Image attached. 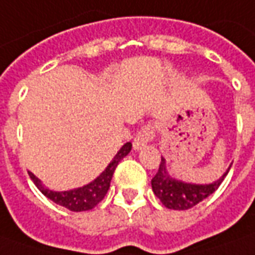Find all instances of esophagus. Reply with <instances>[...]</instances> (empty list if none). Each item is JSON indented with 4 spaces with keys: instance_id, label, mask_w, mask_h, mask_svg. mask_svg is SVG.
<instances>
[{
    "instance_id": "1",
    "label": "esophagus",
    "mask_w": 255,
    "mask_h": 255,
    "mask_svg": "<svg viewBox=\"0 0 255 255\" xmlns=\"http://www.w3.org/2000/svg\"><path fill=\"white\" fill-rule=\"evenodd\" d=\"M153 138H154V127L150 126V124H147L145 127H142L138 135L135 136V139H133V149L135 150L143 149Z\"/></svg>"
}]
</instances>
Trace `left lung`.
Returning <instances> with one entry per match:
<instances>
[{
  "label": "left lung",
  "instance_id": "left-lung-1",
  "mask_svg": "<svg viewBox=\"0 0 255 255\" xmlns=\"http://www.w3.org/2000/svg\"><path fill=\"white\" fill-rule=\"evenodd\" d=\"M165 158L161 156V163L157 174L152 179L153 193L160 199V202L170 210H189L196 204L203 202L206 197L214 193L227 177L232 164L221 175L217 181L211 183H192L183 182L181 179L171 177L167 171Z\"/></svg>",
  "mask_w": 255,
  "mask_h": 255
}]
</instances>
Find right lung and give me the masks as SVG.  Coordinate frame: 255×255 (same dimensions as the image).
Returning <instances> with one entry per match:
<instances>
[{
  "label": "right lung",
  "instance_id": "obj_1",
  "mask_svg": "<svg viewBox=\"0 0 255 255\" xmlns=\"http://www.w3.org/2000/svg\"><path fill=\"white\" fill-rule=\"evenodd\" d=\"M132 143L127 142L122 146V149L116 153L113 160L110 161L109 165L101 172V175L97 177L94 181L87 183L84 186L80 188H74L70 190H63V192H56V190L48 189L47 186H44V183L41 182V179L35 177L33 172H28V175L31 178V181L34 185L40 189V192L44 196H47L49 200L53 203L59 204L62 207L67 208L70 211H87L97 206L98 203L102 202L103 197L106 196L108 190L110 188V181L115 174L116 167L122 161L123 158L127 156L128 153L131 152Z\"/></svg>",
  "mask_w": 255,
  "mask_h": 255
}]
</instances>
